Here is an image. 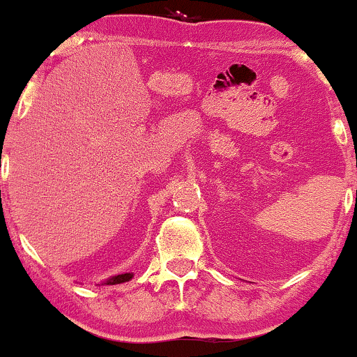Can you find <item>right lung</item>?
Wrapping results in <instances>:
<instances>
[{
    "label": "right lung",
    "instance_id": "right-lung-1",
    "mask_svg": "<svg viewBox=\"0 0 357 357\" xmlns=\"http://www.w3.org/2000/svg\"><path fill=\"white\" fill-rule=\"evenodd\" d=\"M131 278H133V273H123V275H116V276H112V278H109V280H105V281H102L100 284L102 286H114V284H121V282H126V281H130ZM99 284V286H100Z\"/></svg>",
    "mask_w": 357,
    "mask_h": 357
}]
</instances>
